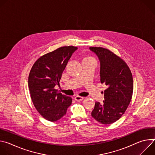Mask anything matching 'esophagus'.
<instances>
[{
	"mask_svg": "<svg viewBox=\"0 0 155 155\" xmlns=\"http://www.w3.org/2000/svg\"><path fill=\"white\" fill-rule=\"evenodd\" d=\"M83 97H81V96H76L75 97H74V99L77 101V102H80V101H81L83 100Z\"/></svg>",
	"mask_w": 155,
	"mask_h": 155,
	"instance_id": "obj_1",
	"label": "esophagus"
}]
</instances>
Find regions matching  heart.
Masks as SVG:
<instances>
[{"mask_svg": "<svg viewBox=\"0 0 155 155\" xmlns=\"http://www.w3.org/2000/svg\"><path fill=\"white\" fill-rule=\"evenodd\" d=\"M84 59H92V58H90V57H87V58H84Z\"/></svg>", "mask_w": 155, "mask_h": 155, "instance_id": "heart-1", "label": "heart"}]
</instances>
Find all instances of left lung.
Instances as JSON below:
<instances>
[{
  "instance_id": "left-lung-1",
  "label": "left lung",
  "mask_w": 155,
  "mask_h": 155,
  "mask_svg": "<svg viewBox=\"0 0 155 155\" xmlns=\"http://www.w3.org/2000/svg\"><path fill=\"white\" fill-rule=\"evenodd\" d=\"M100 61L101 83L107 86L103 104L96 102L91 116L104 124H112L125 112L133 93V79L126 63L113 52L102 47H90Z\"/></svg>"
}]
</instances>
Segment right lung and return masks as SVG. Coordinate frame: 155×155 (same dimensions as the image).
I'll use <instances>...</instances> for the list:
<instances>
[{
  "mask_svg": "<svg viewBox=\"0 0 155 155\" xmlns=\"http://www.w3.org/2000/svg\"><path fill=\"white\" fill-rule=\"evenodd\" d=\"M77 49L73 46L60 47L41 56L30 71L28 86L32 102L47 120H59L72 104V98L59 93L54 86L59 84L63 71Z\"/></svg>",
  "mask_w": 155,
  "mask_h": 155,
  "instance_id": "add662e5",
  "label": "right lung"
}]
</instances>
